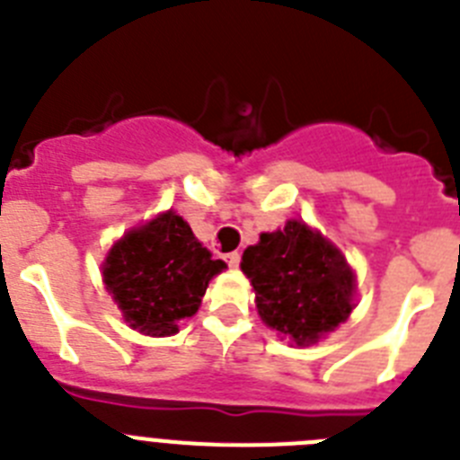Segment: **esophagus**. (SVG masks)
Segmentation results:
<instances>
[{"mask_svg": "<svg viewBox=\"0 0 460 460\" xmlns=\"http://www.w3.org/2000/svg\"><path fill=\"white\" fill-rule=\"evenodd\" d=\"M226 262L230 267H237L239 262H242V255H239V251H233V253H227L226 255Z\"/></svg>", "mask_w": 460, "mask_h": 460, "instance_id": "obj_1", "label": "esophagus"}]
</instances>
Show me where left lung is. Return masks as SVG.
<instances>
[{
  "mask_svg": "<svg viewBox=\"0 0 460 460\" xmlns=\"http://www.w3.org/2000/svg\"><path fill=\"white\" fill-rule=\"evenodd\" d=\"M242 270L255 290L260 318L296 345L318 341L352 311L350 267L299 221L260 234V242L243 251Z\"/></svg>",
  "mask_w": 460,
  "mask_h": 460,
  "instance_id": "left-lung-1",
  "label": "left lung"
}]
</instances>
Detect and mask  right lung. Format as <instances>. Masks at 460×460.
Returning a JSON list of instances; mask_svg holds the SVG:
<instances>
[{"label": "right lung", "instance_id": "add662e5", "mask_svg": "<svg viewBox=\"0 0 460 460\" xmlns=\"http://www.w3.org/2000/svg\"><path fill=\"white\" fill-rule=\"evenodd\" d=\"M223 267L226 262L211 260L184 218L165 211L112 246L103 280L133 329L168 336L177 332V320L198 311L211 276Z\"/></svg>", "mask_w": 460, "mask_h": 460}]
</instances>
